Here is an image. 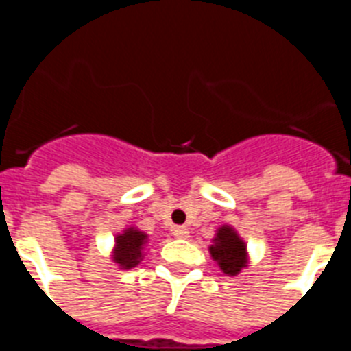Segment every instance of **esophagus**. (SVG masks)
<instances>
[{"label": "esophagus", "mask_w": 351, "mask_h": 351, "mask_svg": "<svg viewBox=\"0 0 351 351\" xmlns=\"http://www.w3.org/2000/svg\"><path fill=\"white\" fill-rule=\"evenodd\" d=\"M173 236H175V238H180V239L189 238V229H187V227H183V226L173 227Z\"/></svg>", "instance_id": "34e87169"}]
</instances>
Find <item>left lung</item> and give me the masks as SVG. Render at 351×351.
Listing matches in <instances>:
<instances>
[{
    "mask_svg": "<svg viewBox=\"0 0 351 351\" xmlns=\"http://www.w3.org/2000/svg\"><path fill=\"white\" fill-rule=\"evenodd\" d=\"M213 243L215 245L210 246V254L219 262L223 273L234 276L246 266V246L234 229L229 226L220 227Z\"/></svg>",
    "mask_w": 351,
    "mask_h": 351,
    "instance_id": "left-lung-1",
    "label": "left lung"
}]
</instances>
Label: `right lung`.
I'll return each instance as SVG.
<instances>
[{
    "mask_svg": "<svg viewBox=\"0 0 351 351\" xmlns=\"http://www.w3.org/2000/svg\"><path fill=\"white\" fill-rule=\"evenodd\" d=\"M147 243V234L136 229H125L124 234L115 238V252H113V261L121 264L124 269L138 266L141 261V250Z\"/></svg>",
    "mask_w": 351,
    "mask_h": 351,
    "instance_id": "1",
    "label": "right lung"
}]
</instances>
